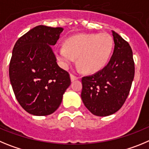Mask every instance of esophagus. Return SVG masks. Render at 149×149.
Returning a JSON list of instances; mask_svg holds the SVG:
<instances>
[{
    "instance_id": "34e87169",
    "label": "esophagus",
    "mask_w": 149,
    "mask_h": 149,
    "mask_svg": "<svg viewBox=\"0 0 149 149\" xmlns=\"http://www.w3.org/2000/svg\"><path fill=\"white\" fill-rule=\"evenodd\" d=\"M70 79H71V81H74V80H76V79H79V77H78V76H75V75H73V74H70Z\"/></svg>"
}]
</instances>
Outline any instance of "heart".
Here are the masks:
<instances>
[{
	"mask_svg": "<svg viewBox=\"0 0 149 149\" xmlns=\"http://www.w3.org/2000/svg\"><path fill=\"white\" fill-rule=\"evenodd\" d=\"M113 47V38L107 33L80 34L68 38L65 46L56 48L61 65L68 68L74 62L87 73H95L106 65Z\"/></svg>",
	"mask_w": 149,
	"mask_h": 149,
	"instance_id": "b5f03b06",
	"label": "heart"
}]
</instances>
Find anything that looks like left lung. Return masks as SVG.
<instances>
[{"mask_svg": "<svg viewBox=\"0 0 149 149\" xmlns=\"http://www.w3.org/2000/svg\"><path fill=\"white\" fill-rule=\"evenodd\" d=\"M112 33L114 49L108 65L95 74L81 78L83 103L99 116H109L122 108L134 76V61L129 44L116 32Z\"/></svg>", "mask_w": 149, "mask_h": 149, "instance_id": "obj_1", "label": "left lung"}]
</instances>
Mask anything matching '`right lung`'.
Instances as JSON below:
<instances>
[{
    "label": "right lung",
    "mask_w": 149,
    "mask_h": 149,
    "mask_svg": "<svg viewBox=\"0 0 149 149\" xmlns=\"http://www.w3.org/2000/svg\"><path fill=\"white\" fill-rule=\"evenodd\" d=\"M63 29L39 25L18 38L13 47L9 79L20 105L33 115L56 111L71 82L49 47L56 45Z\"/></svg>",
    "instance_id": "right-lung-1"
}]
</instances>
